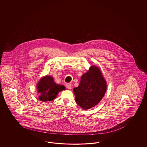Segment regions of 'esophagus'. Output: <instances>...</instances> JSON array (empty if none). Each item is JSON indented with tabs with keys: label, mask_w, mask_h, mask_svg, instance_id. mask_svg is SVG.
I'll return each mask as SVG.
<instances>
[{
	"label": "esophagus",
	"mask_w": 147,
	"mask_h": 147,
	"mask_svg": "<svg viewBox=\"0 0 147 147\" xmlns=\"http://www.w3.org/2000/svg\"><path fill=\"white\" fill-rule=\"evenodd\" d=\"M71 84H66V87H67V88L68 89H70L71 88Z\"/></svg>",
	"instance_id": "esophagus-1"
}]
</instances>
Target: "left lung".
Returning a JSON list of instances; mask_svg holds the SVG:
<instances>
[{
    "instance_id": "left-lung-1",
    "label": "left lung",
    "mask_w": 147,
    "mask_h": 147,
    "mask_svg": "<svg viewBox=\"0 0 147 147\" xmlns=\"http://www.w3.org/2000/svg\"><path fill=\"white\" fill-rule=\"evenodd\" d=\"M107 82L97 66H92L81 77L78 87L74 89L76 102L84 110L97 105L106 91Z\"/></svg>"
}]
</instances>
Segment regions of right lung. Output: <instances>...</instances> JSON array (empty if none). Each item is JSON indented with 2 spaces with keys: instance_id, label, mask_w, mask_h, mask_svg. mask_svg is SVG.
<instances>
[{
  "instance_id": "obj_1",
  "label": "right lung",
  "mask_w": 147,
  "mask_h": 147,
  "mask_svg": "<svg viewBox=\"0 0 147 147\" xmlns=\"http://www.w3.org/2000/svg\"><path fill=\"white\" fill-rule=\"evenodd\" d=\"M37 89L40 94L39 100L47 102L55 99L58 92L65 90V87L63 85L56 84L51 76H46L38 82Z\"/></svg>"
}]
</instances>
